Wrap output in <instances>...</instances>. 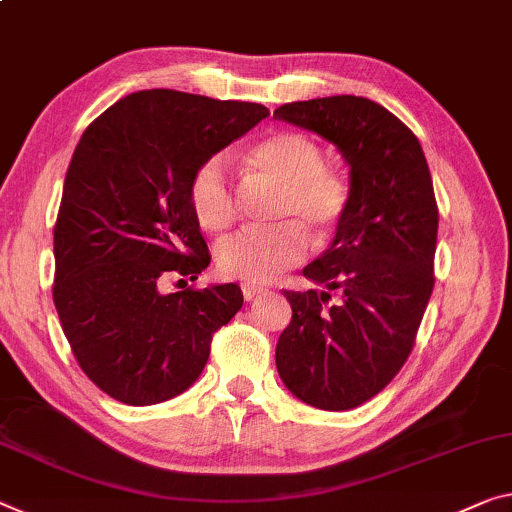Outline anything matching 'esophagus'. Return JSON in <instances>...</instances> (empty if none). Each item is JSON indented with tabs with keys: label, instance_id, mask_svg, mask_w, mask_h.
Masks as SVG:
<instances>
[{
	"label": "esophagus",
	"instance_id": "34e87169",
	"mask_svg": "<svg viewBox=\"0 0 512 512\" xmlns=\"http://www.w3.org/2000/svg\"><path fill=\"white\" fill-rule=\"evenodd\" d=\"M265 293L263 286H254V283H242V295H245L247 302H254L256 297H261Z\"/></svg>",
	"mask_w": 512,
	"mask_h": 512
}]
</instances>
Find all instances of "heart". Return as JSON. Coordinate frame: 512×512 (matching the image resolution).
Segmentation results:
<instances>
[{"label": "heart", "instance_id": "1", "mask_svg": "<svg viewBox=\"0 0 512 512\" xmlns=\"http://www.w3.org/2000/svg\"><path fill=\"white\" fill-rule=\"evenodd\" d=\"M254 167L281 187L277 219H290L267 229H245L219 242L217 270L229 279L265 283L302 263L306 233L325 242L348 208V185L325 167V151L302 132L281 130L251 148ZM190 206L203 229H229L235 219V194L229 160L212 155L190 180Z\"/></svg>", "mask_w": 512, "mask_h": 512}]
</instances>
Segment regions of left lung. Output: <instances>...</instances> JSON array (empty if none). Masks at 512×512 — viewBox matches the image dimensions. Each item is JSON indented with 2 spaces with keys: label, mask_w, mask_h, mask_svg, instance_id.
<instances>
[{
  "label": "left lung",
  "mask_w": 512,
  "mask_h": 512,
  "mask_svg": "<svg viewBox=\"0 0 512 512\" xmlns=\"http://www.w3.org/2000/svg\"><path fill=\"white\" fill-rule=\"evenodd\" d=\"M277 119L316 132L350 167V196L329 247L302 274L325 290L293 293L277 343L286 389L341 412L380 393L410 357L435 277L439 212L419 139L357 96L288 102ZM339 302L329 307L331 293Z\"/></svg>",
  "instance_id": "left-lung-1"
}]
</instances>
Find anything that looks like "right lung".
<instances>
[{
  "mask_svg": "<svg viewBox=\"0 0 512 512\" xmlns=\"http://www.w3.org/2000/svg\"><path fill=\"white\" fill-rule=\"evenodd\" d=\"M270 116L256 102L137 91L77 144L54 226V306L89 380L125 405H155L199 380L240 286L162 293L210 265L190 206L201 162Z\"/></svg>",
  "mask_w": 512,
  "mask_h": 512,
  "instance_id": "1",
  "label": "right lung"
}]
</instances>
